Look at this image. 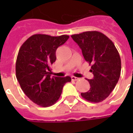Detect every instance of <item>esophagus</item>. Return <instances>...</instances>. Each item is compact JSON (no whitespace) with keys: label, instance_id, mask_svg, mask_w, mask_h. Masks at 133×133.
I'll return each mask as SVG.
<instances>
[{"label":"esophagus","instance_id":"34e87169","mask_svg":"<svg viewBox=\"0 0 133 133\" xmlns=\"http://www.w3.org/2000/svg\"><path fill=\"white\" fill-rule=\"evenodd\" d=\"M71 79H72V81H78L79 78H76L75 76H71Z\"/></svg>","mask_w":133,"mask_h":133}]
</instances>
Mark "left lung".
<instances>
[{
  "instance_id": "left-lung-1",
  "label": "left lung",
  "mask_w": 133,
  "mask_h": 133,
  "mask_svg": "<svg viewBox=\"0 0 133 133\" xmlns=\"http://www.w3.org/2000/svg\"><path fill=\"white\" fill-rule=\"evenodd\" d=\"M71 37L82 50L85 60L92 64L94 77L88 80L90 88L81 96L91 103H100L108 98L120 78L121 60L114 43L98 31H87Z\"/></svg>"
}]
</instances>
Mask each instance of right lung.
<instances>
[{
  "instance_id": "right-lung-1",
  "label": "right lung",
  "mask_w": 133,
  "mask_h": 133,
  "mask_svg": "<svg viewBox=\"0 0 133 133\" xmlns=\"http://www.w3.org/2000/svg\"><path fill=\"white\" fill-rule=\"evenodd\" d=\"M69 36L35 34L25 41L19 50L16 63V78L28 98L41 107L55 104L61 97L69 76L50 77V65L56 60L55 52Z\"/></svg>"
}]
</instances>
